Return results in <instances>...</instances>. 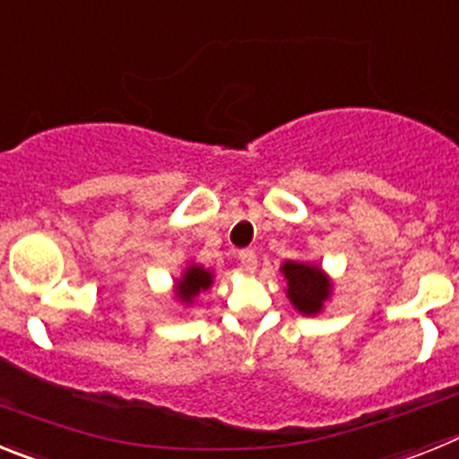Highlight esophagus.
<instances>
[{"mask_svg": "<svg viewBox=\"0 0 459 459\" xmlns=\"http://www.w3.org/2000/svg\"><path fill=\"white\" fill-rule=\"evenodd\" d=\"M238 262H241V269L248 271V273H255V271H257V255H255V250H241V253H238Z\"/></svg>", "mask_w": 459, "mask_h": 459, "instance_id": "esophagus-1", "label": "esophagus"}]
</instances>
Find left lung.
Masks as SVG:
<instances>
[{
  "label": "left lung",
  "instance_id": "8db88e82",
  "mask_svg": "<svg viewBox=\"0 0 459 459\" xmlns=\"http://www.w3.org/2000/svg\"><path fill=\"white\" fill-rule=\"evenodd\" d=\"M280 273L287 282L285 294L294 310L307 315V317L319 315L333 294V282L319 264L301 262V259H287L280 266Z\"/></svg>",
  "mask_w": 459,
  "mask_h": 459
}]
</instances>
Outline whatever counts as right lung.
<instances>
[{"instance_id":"1","label":"right lung","mask_w":459,"mask_h":459,"mask_svg":"<svg viewBox=\"0 0 459 459\" xmlns=\"http://www.w3.org/2000/svg\"><path fill=\"white\" fill-rule=\"evenodd\" d=\"M216 280V273L211 269H204L202 264H188L181 275L174 280L172 285V296L174 301L181 303L184 307H190L195 303V299L202 294V291L209 290Z\"/></svg>"}]
</instances>
